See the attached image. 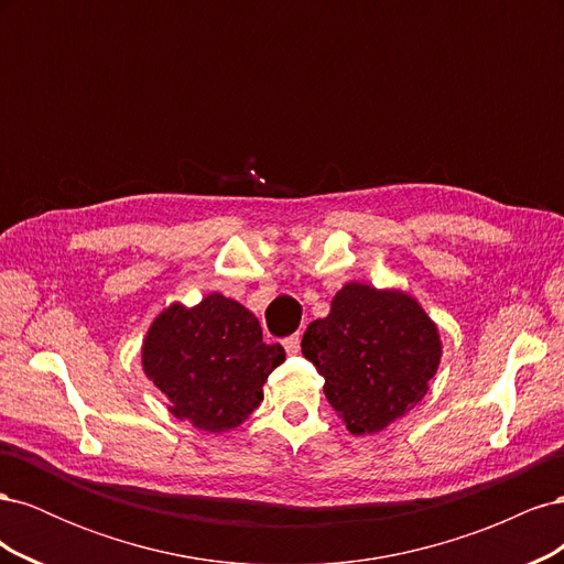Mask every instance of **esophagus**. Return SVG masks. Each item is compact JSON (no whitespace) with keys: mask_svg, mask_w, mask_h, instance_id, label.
I'll return each mask as SVG.
<instances>
[{"mask_svg":"<svg viewBox=\"0 0 564 564\" xmlns=\"http://www.w3.org/2000/svg\"><path fill=\"white\" fill-rule=\"evenodd\" d=\"M284 350H286L289 355H299V350H301V336L294 334V336L284 338Z\"/></svg>","mask_w":564,"mask_h":564,"instance_id":"esophagus-1","label":"esophagus"}]
</instances>
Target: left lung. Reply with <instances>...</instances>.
<instances>
[{"label":"left lung","instance_id":"obj_1","mask_svg":"<svg viewBox=\"0 0 564 564\" xmlns=\"http://www.w3.org/2000/svg\"><path fill=\"white\" fill-rule=\"evenodd\" d=\"M301 350L352 435H373L414 409L442 357L437 324L402 289L348 282L327 317L308 324Z\"/></svg>","mask_w":564,"mask_h":564}]
</instances>
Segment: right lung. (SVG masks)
I'll list each match as a JSON object with an SVG mask.
<instances>
[{
	"instance_id": "1",
	"label": "right lung",
	"mask_w": 564,
	"mask_h": 564,
	"mask_svg": "<svg viewBox=\"0 0 564 564\" xmlns=\"http://www.w3.org/2000/svg\"><path fill=\"white\" fill-rule=\"evenodd\" d=\"M282 362L284 348L263 344L256 315L224 294L193 308L172 303L152 319L141 348L145 377L166 395L169 412L207 433L245 423Z\"/></svg>"
}]
</instances>
